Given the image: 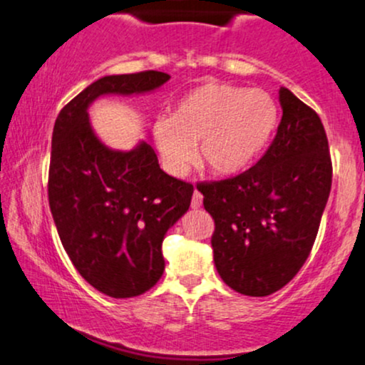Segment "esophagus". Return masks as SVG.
<instances>
[{
	"label": "esophagus",
	"instance_id": "obj_1",
	"mask_svg": "<svg viewBox=\"0 0 365 365\" xmlns=\"http://www.w3.org/2000/svg\"><path fill=\"white\" fill-rule=\"evenodd\" d=\"M202 205V194L195 188L194 195H192V209H199Z\"/></svg>",
	"mask_w": 365,
	"mask_h": 365
}]
</instances>
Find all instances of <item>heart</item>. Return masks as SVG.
I'll return each instance as SVG.
<instances>
[{
	"mask_svg": "<svg viewBox=\"0 0 365 365\" xmlns=\"http://www.w3.org/2000/svg\"><path fill=\"white\" fill-rule=\"evenodd\" d=\"M277 103L258 88L205 83L153 125L161 165L183 177L197 158L216 175H236L260 156L277 125Z\"/></svg>",
	"mask_w": 365,
	"mask_h": 365,
	"instance_id": "b5f03b06",
	"label": "heart"
}]
</instances>
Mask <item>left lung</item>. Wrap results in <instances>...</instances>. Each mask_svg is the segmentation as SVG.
<instances>
[{
    "instance_id": "8db88e82",
    "label": "left lung",
    "mask_w": 365,
    "mask_h": 365,
    "mask_svg": "<svg viewBox=\"0 0 365 365\" xmlns=\"http://www.w3.org/2000/svg\"><path fill=\"white\" fill-rule=\"evenodd\" d=\"M279 102L282 120L262 160L238 177L199 188L216 222L210 243L219 275L253 297L274 294L299 272L331 188L318 113L284 86Z\"/></svg>"
}]
</instances>
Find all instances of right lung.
Masks as SVG:
<instances>
[{"mask_svg": "<svg viewBox=\"0 0 365 365\" xmlns=\"http://www.w3.org/2000/svg\"><path fill=\"white\" fill-rule=\"evenodd\" d=\"M168 80L160 71L100 78L61 110L52 133L49 205L61 243L81 277L115 299L149 291L163 275L161 245L194 187L166 175L148 140L108 148L88 108L100 96L151 93Z\"/></svg>", "mask_w": 365, "mask_h": 365, "instance_id": "obj_1", "label": "right lung"}]
</instances>
